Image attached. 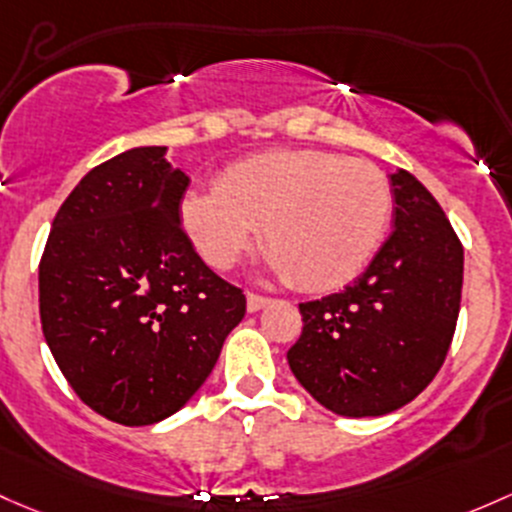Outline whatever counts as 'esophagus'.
<instances>
[{"label": "esophagus", "instance_id": "34e87169", "mask_svg": "<svg viewBox=\"0 0 512 512\" xmlns=\"http://www.w3.org/2000/svg\"><path fill=\"white\" fill-rule=\"evenodd\" d=\"M267 304H270V299H267V297H260V294H252V292L247 294V311H250V314L265 309Z\"/></svg>", "mask_w": 512, "mask_h": 512}]
</instances>
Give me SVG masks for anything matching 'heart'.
Returning a JSON list of instances; mask_svg holds the SVG:
<instances>
[{"mask_svg":"<svg viewBox=\"0 0 512 512\" xmlns=\"http://www.w3.org/2000/svg\"><path fill=\"white\" fill-rule=\"evenodd\" d=\"M392 191L368 161L321 149H274L235 161L213 191L181 201V225L213 270H230L255 245L274 272L306 292L346 287L387 233Z\"/></svg>","mask_w":512,"mask_h":512,"instance_id":"b5f03b06","label":"heart"}]
</instances>
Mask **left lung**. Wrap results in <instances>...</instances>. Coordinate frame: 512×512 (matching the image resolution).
Returning a JSON list of instances; mask_svg holds the SVG:
<instances>
[{"instance_id": "8db88e82", "label": "left lung", "mask_w": 512, "mask_h": 512, "mask_svg": "<svg viewBox=\"0 0 512 512\" xmlns=\"http://www.w3.org/2000/svg\"><path fill=\"white\" fill-rule=\"evenodd\" d=\"M395 228L343 292L299 304L294 378L341 417H380L439 373L464 284V247L437 198L405 169L390 174Z\"/></svg>"}]
</instances>
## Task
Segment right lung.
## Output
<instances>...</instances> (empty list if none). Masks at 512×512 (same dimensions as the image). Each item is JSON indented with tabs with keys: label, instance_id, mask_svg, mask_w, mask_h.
I'll return each mask as SVG.
<instances>
[{
	"label": "right lung",
	"instance_id": "obj_1",
	"mask_svg": "<svg viewBox=\"0 0 512 512\" xmlns=\"http://www.w3.org/2000/svg\"><path fill=\"white\" fill-rule=\"evenodd\" d=\"M188 176L134 147L80 179L39 265L43 336L75 395L127 427L179 412L206 383L245 294L193 250Z\"/></svg>",
	"mask_w": 512,
	"mask_h": 512
}]
</instances>
